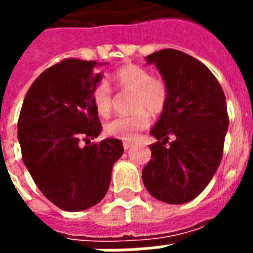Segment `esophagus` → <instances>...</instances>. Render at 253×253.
<instances>
[{"label": "esophagus", "mask_w": 253, "mask_h": 253, "mask_svg": "<svg viewBox=\"0 0 253 253\" xmlns=\"http://www.w3.org/2000/svg\"><path fill=\"white\" fill-rule=\"evenodd\" d=\"M131 147H134V143H130V142L123 143V150H125V151H128Z\"/></svg>", "instance_id": "esophagus-1"}]
</instances>
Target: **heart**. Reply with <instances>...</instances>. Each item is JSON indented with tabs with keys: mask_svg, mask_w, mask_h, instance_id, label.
<instances>
[{
	"mask_svg": "<svg viewBox=\"0 0 253 253\" xmlns=\"http://www.w3.org/2000/svg\"><path fill=\"white\" fill-rule=\"evenodd\" d=\"M115 89L131 91L130 109L134 113L113 119L105 126V132L111 138L134 140L140 131L150 126V115L163 113L168 103L169 89L166 80L155 77L148 69L136 64L119 67L111 76ZM91 101L101 117H109L113 111V91L105 83L95 85L91 91Z\"/></svg>",
	"mask_w": 253,
	"mask_h": 253,
	"instance_id": "b5f03b06",
	"label": "heart"
}]
</instances>
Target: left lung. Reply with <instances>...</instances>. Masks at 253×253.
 <instances>
[{"mask_svg": "<svg viewBox=\"0 0 253 253\" xmlns=\"http://www.w3.org/2000/svg\"><path fill=\"white\" fill-rule=\"evenodd\" d=\"M147 63L158 67L169 97L151 130L158 142L150 146L152 154L143 168V182L156 200L186 204L208 186L223 156L226 97L211 71L188 53L160 49L147 56Z\"/></svg>", "mask_w": 253, "mask_h": 253, "instance_id": "1", "label": "left lung"}]
</instances>
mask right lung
<instances>
[{
	"instance_id": "right-lung-1",
	"label": "right lung",
	"mask_w": 253,
	"mask_h": 253,
	"mask_svg": "<svg viewBox=\"0 0 253 253\" xmlns=\"http://www.w3.org/2000/svg\"><path fill=\"white\" fill-rule=\"evenodd\" d=\"M93 60L64 59L41 73L18 119L22 159L47 200L65 211L94 206L123 155L119 139L90 143L102 130L91 91L102 75ZM85 142V146L81 144Z\"/></svg>"
}]
</instances>
